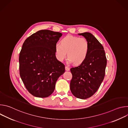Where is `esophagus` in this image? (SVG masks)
<instances>
[{"label":"esophagus","mask_w":128,"mask_h":128,"mask_svg":"<svg viewBox=\"0 0 128 128\" xmlns=\"http://www.w3.org/2000/svg\"><path fill=\"white\" fill-rule=\"evenodd\" d=\"M65 70H66V71H69L70 68L68 66H65Z\"/></svg>","instance_id":"esophagus-1"}]
</instances>
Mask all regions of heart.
Wrapping results in <instances>:
<instances>
[{"instance_id":"heart-1","label":"heart","mask_w":128,"mask_h":128,"mask_svg":"<svg viewBox=\"0 0 128 128\" xmlns=\"http://www.w3.org/2000/svg\"><path fill=\"white\" fill-rule=\"evenodd\" d=\"M55 46L57 59L62 62L66 58L67 52L68 62L76 65L82 64L86 59L89 50V43L84 38L67 35Z\"/></svg>"}]
</instances>
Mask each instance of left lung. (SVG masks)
<instances>
[{"label": "left lung", "instance_id": "8db88e82", "mask_svg": "<svg viewBox=\"0 0 128 128\" xmlns=\"http://www.w3.org/2000/svg\"><path fill=\"white\" fill-rule=\"evenodd\" d=\"M78 34L88 40L89 50L86 60L80 66L70 69L72 78L70 88L76 97L86 99L97 92L103 82L107 60L103 46L92 34Z\"/></svg>", "mask_w": 128, "mask_h": 128}]
</instances>
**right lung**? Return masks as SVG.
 Wrapping results in <instances>:
<instances>
[{"mask_svg":"<svg viewBox=\"0 0 128 128\" xmlns=\"http://www.w3.org/2000/svg\"><path fill=\"white\" fill-rule=\"evenodd\" d=\"M62 34L48 30L33 33L24 42L19 55L21 78L28 92L36 97L50 96L65 72L56 57L55 46Z\"/></svg>","mask_w":128,"mask_h":128,"instance_id":"add662e5","label":"right lung"}]
</instances>
